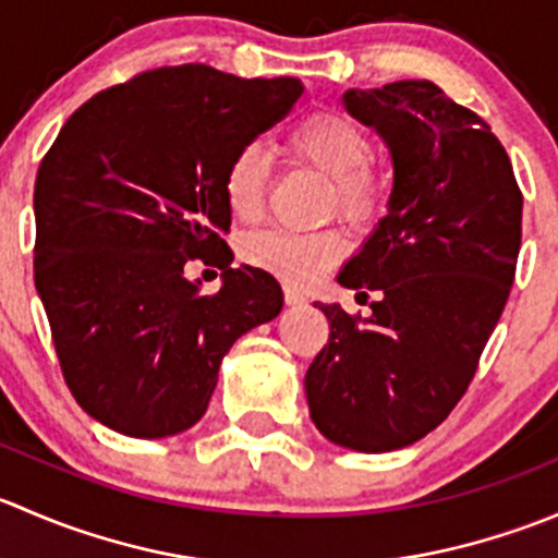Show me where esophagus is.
Returning a JSON list of instances; mask_svg holds the SVG:
<instances>
[{
    "mask_svg": "<svg viewBox=\"0 0 558 558\" xmlns=\"http://www.w3.org/2000/svg\"><path fill=\"white\" fill-rule=\"evenodd\" d=\"M283 300H286V305H302V302H305V296H302L294 286H283Z\"/></svg>",
    "mask_w": 558,
    "mask_h": 558,
    "instance_id": "obj_1",
    "label": "esophagus"
}]
</instances>
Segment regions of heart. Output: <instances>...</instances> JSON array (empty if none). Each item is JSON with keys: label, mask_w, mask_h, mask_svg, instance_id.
Here are the masks:
<instances>
[{"label": "heart", "mask_w": 558, "mask_h": 558, "mask_svg": "<svg viewBox=\"0 0 558 558\" xmlns=\"http://www.w3.org/2000/svg\"><path fill=\"white\" fill-rule=\"evenodd\" d=\"M283 148L291 161L329 178L326 210L348 223L373 221L386 205L388 178L373 159V140L353 118L335 110H315L286 132ZM269 165L262 150L247 145L229 159L223 170V199L238 221L262 218L269 196ZM243 258L253 267L272 272L291 286H305L335 267L345 243L335 229L289 232L267 229L243 240Z\"/></svg>", "instance_id": "heart-1"}]
</instances>
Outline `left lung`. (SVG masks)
Returning a JSON list of instances; mask_svg holds the SVG:
<instances>
[{
    "mask_svg": "<svg viewBox=\"0 0 558 558\" xmlns=\"http://www.w3.org/2000/svg\"><path fill=\"white\" fill-rule=\"evenodd\" d=\"M345 107L391 148L388 216L340 286L369 315L318 305L329 340L307 367L311 418L364 453L413 446L451 415L497 326L521 251L523 196L492 126L432 81L351 88Z\"/></svg>",
    "mask_w": 558,
    "mask_h": 558,
    "instance_id": "1",
    "label": "left lung"
}]
</instances>
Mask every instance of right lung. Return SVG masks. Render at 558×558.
<instances>
[{
    "label": "right lung",
    "instance_id": "right-lung-1",
    "mask_svg": "<svg viewBox=\"0 0 558 558\" xmlns=\"http://www.w3.org/2000/svg\"><path fill=\"white\" fill-rule=\"evenodd\" d=\"M300 94L296 77L156 66L94 94L43 156L35 283L64 384L110 429L194 426L234 340L283 307L272 275L232 267L221 183ZM189 260L222 269L216 295L184 278Z\"/></svg>",
    "mask_w": 558,
    "mask_h": 558
}]
</instances>
